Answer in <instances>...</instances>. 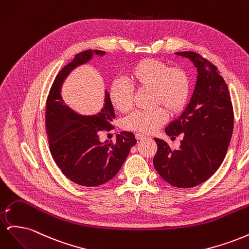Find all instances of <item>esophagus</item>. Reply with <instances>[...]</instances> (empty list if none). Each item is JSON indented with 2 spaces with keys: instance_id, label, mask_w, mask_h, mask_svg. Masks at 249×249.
Masks as SVG:
<instances>
[{
  "instance_id": "esophagus-1",
  "label": "esophagus",
  "mask_w": 249,
  "mask_h": 249,
  "mask_svg": "<svg viewBox=\"0 0 249 249\" xmlns=\"http://www.w3.org/2000/svg\"><path fill=\"white\" fill-rule=\"evenodd\" d=\"M135 137H136V139L137 140H143V139H146V136H144V135H142V134H136L135 135Z\"/></svg>"
}]
</instances>
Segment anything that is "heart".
Segmentation results:
<instances>
[{"instance_id":"1","label":"heart","mask_w":249,"mask_h":249,"mask_svg":"<svg viewBox=\"0 0 249 249\" xmlns=\"http://www.w3.org/2000/svg\"><path fill=\"white\" fill-rule=\"evenodd\" d=\"M129 80L139 90H150L152 111H136L124 119L125 130L152 134L166 122L168 114L177 115L183 111L189 100L190 81L185 71L179 67H169L157 59H143L129 71ZM112 106L119 112L129 111L133 104V88L127 83L115 80L109 90Z\"/></svg>"}]
</instances>
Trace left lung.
<instances>
[{"label":"left lung","mask_w":249,"mask_h":249,"mask_svg":"<svg viewBox=\"0 0 249 249\" xmlns=\"http://www.w3.org/2000/svg\"><path fill=\"white\" fill-rule=\"evenodd\" d=\"M176 55L191 60L197 77L189 104L166 126L171 138L183 135L178 149L155 138L154 166L160 177L178 188H192L213 176L228 152L233 129V112L228 85L217 67L194 52Z\"/></svg>","instance_id":"obj_1"}]
</instances>
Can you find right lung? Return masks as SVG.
Segmentation results:
<instances>
[{"label":"right lung","mask_w":249,"mask_h":249,"mask_svg":"<svg viewBox=\"0 0 249 249\" xmlns=\"http://www.w3.org/2000/svg\"><path fill=\"white\" fill-rule=\"evenodd\" d=\"M106 52L88 50L74 56L59 71L47 100L46 126L53 159L63 175L81 186L96 187L107 183L122 168L131 147L137 143L131 132H120L116 141L100 140L99 133L111 130L115 112L105 90L102 110L94 115H81L64 104L61 87L67 76L86 64L94 55Z\"/></svg>","instance_id":"right-lung-1"}]
</instances>
